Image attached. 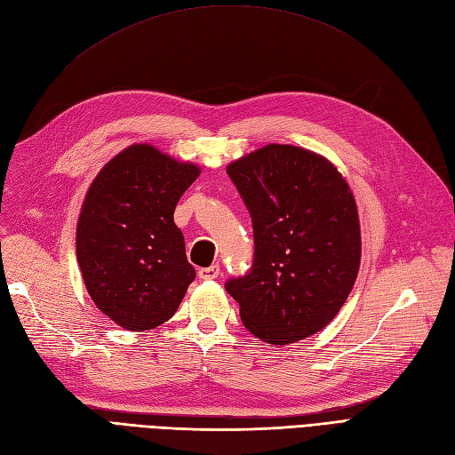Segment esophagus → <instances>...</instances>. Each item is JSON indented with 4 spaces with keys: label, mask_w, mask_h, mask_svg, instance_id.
I'll return each mask as SVG.
<instances>
[{
    "label": "esophagus",
    "mask_w": 455,
    "mask_h": 455,
    "mask_svg": "<svg viewBox=\"0 0 455 455\" xmlns=\"http://www.w3.org/2000/svg\"><path fill=\"white\" fill-rule=\"evenodd\" d=\"M197 275H199V279H203V281H209V279H216L218 275H220V266H211V267H201L199 271H197Z\"/></svg>",
    "instance_id": "obj_1"
}]
</instances>
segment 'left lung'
Instances as JSON below:
<instances>
[{"label": "left lung", "instance_id": "8db88e82", "mask_svg": "<svg viewBox=\"0 0 455 455\" xmlns=\"http://www.w3.org/2000/svg\"><path fill=\"white\" fill-rule=\"evenodd\" d=\"M252 218V267L226 281L256 338L286 346L319 332L346 304L361 264V228L332 163L271 144L226 169Z\"/></svg>", "mask_w": 455, "mask_h": 455}]
</instances>
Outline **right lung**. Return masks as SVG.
I'll use <instances>...</instances> for the list:
<instances>
[{"label": "right lung", "instance_id": "obj_1", "mask_svg": "<svg viewBox=\"0 0 455 455\" xmlns=\"http://www.w3.org/2000/svg\"><path fill=\"white\" fill-rule=\"evenodd\" d=\"M197 176L196 164L136 144L91 184L77 261L96 307L119 326L140 332L169 321L196 279L174 209Z\"/></svg>", "mask_w": 455, "mask_h": 455}]
</instances>
